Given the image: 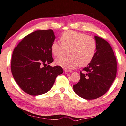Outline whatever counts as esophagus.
Masks as SVG:
<instances>
[{"mask_svg": "<svg viewBox=\"0 0 126 126\" xmlns=\"http://www.w3.org/2000/svg\"><path fill=\"white\" fill-rule=\"evenodd\" d=\"M71 71H69V70H64V73L65 74H70V73H71Z\"/></svg>", "mask_w": 126, "mask_h": 126, "instance_id": "esophagus-1", "label": "esophagus"}]
</instances>
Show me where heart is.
Returning a JSON list of instances; mask_svg holds the SVG:
<instances>
[{"label":"heart","mask_w":126,"mask_h":126,"mask_svg":"<svg viewBox=\"0 0 126 126\" xmlns=\"http://www.w3.org/2000/svg\"><path fill=\"white\" fill-rule=\"evenodd\" d=\"M61 43L55 41L51 45V51L55 56L60 57L68 50L69 56L63 57L55 61L57 65L67 70L75 69L80 64L87 65L92 61L96 50V43L94 39L75 31L68 30L62 34Z\"/></svg>","instance_id":"b5f03b06"}]
</instances>
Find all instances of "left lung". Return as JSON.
<instances>
[{"label":"left lung","instance_id":"obj_1","mask_svg":"<svg viewBox=\"0 0 126 126\" xmlns=\"http://www.w3.org/2000/svg\"><path fill=\"white\" fill-rule=\"evenodd\" d=\"M96 51L92 61L81 71L80 81L73 86L74 91L86 100L103 96L111 86L117 73V61L113 51L107 41L94 36Z\"/></svg>","mask_w":126,"mask_h":126}]
</instances>
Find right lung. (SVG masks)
<instances>
[{
    "label": "right lung",
    "instance_id": "right-lung-1",
    "mask_svg": "<svg viewBox=\"0 0 126 126\" xmlns=\"http://www.w3.org/2000/svg\"><path fill=\"white\" fill-rule=\"evenodd\" d=\"M55 39L51 29L36 30L24 37L13 51L12 73L26 94L38 96L46 93L53 86L57 76L63 74L60 66L49 65L54 61L51 45Z\"/></svg>",
    "mask_w": 126,
    "mask_h": 126
}]
</instances>
